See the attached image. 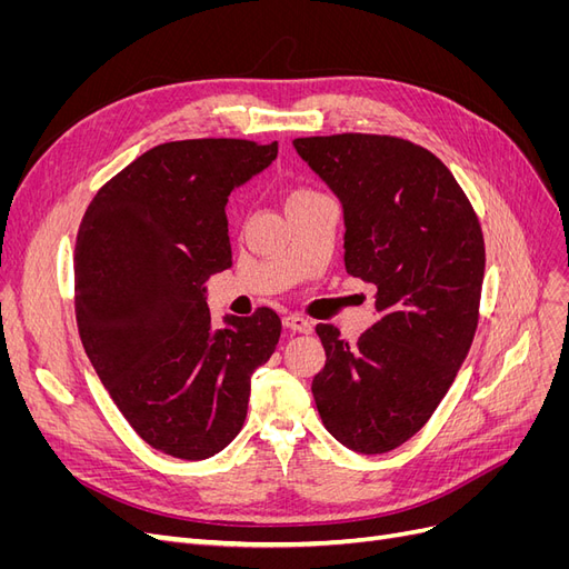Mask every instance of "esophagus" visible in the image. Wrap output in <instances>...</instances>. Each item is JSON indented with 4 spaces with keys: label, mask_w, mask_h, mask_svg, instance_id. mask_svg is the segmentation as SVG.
<instances>
[{
    "label": "esophagus",
    "mask_w": 569,
    "mask_h": 569,
    "mask_svg": "<svg viewBox=\"0 0 569 569\" xmlns=\"http://www.w3.org/2000/svg\"><path fill=\"white\" fill-rule=\"evenodd\" d=\"M282 322H284L287 330H291V332L308 335V332L313 330V322L308 320V318H303V316H299V313H289V316H284V318H282Z\"/></svg>",
    "instance_id": "34e87169"
}]
</instances>
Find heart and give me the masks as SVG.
Masks as SVG:
<instances>
[{
    "label": "heart",
    "mask_w": 569,
    "mask_h": 569,
    "mask_svg": "<svg viewBox=\"0 0 569 569\" xmlns=\"http://www.w3.org/2000/svg\"><path fill=\"white\" fill-rule=\"evenodd\" d=\"M318 192H313V189H291L289 197H287V206L295 203V201H301V199H308V197H316Z\"/></svg>",
    "instance_id": "heart-1"
}]
</instances>
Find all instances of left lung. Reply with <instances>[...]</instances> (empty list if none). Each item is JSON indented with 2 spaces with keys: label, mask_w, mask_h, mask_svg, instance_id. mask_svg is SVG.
<instances>
[{
  "label": "left lung",
  "mask_w": 569,
  "mask_h": 569,
  "mask_svg": "<svg viewBox=\"0 0 569 569\" xmlns=\"http://www.w3.org/2000/svg\"><path fill=\"white\" fill-rule=\"evenodd\" d=\"M299 157L343 209L347 272L377 287L380 313L356 343L318 325L313 377L322 425L356 453H387L420 432L453 385L477 330L485 237L432 151L387 134L299 137Z\"/></svg>",
  "instance_id": "obj_1"
}]
</instances>
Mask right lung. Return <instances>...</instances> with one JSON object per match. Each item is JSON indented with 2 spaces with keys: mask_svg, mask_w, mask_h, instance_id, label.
I'll return each instance as SVG.
<instances>
[{
  "mask_svg": "<svg viewBox=\"0 0 569 569\" xmlns=\"http://www.w3.org/2000/svg\"><path fill=\"white\" fill-rule=\"evenodd\" d=\"M278 142L182 140L144 151L99 189L76 239L84 353L151 449L211 458L244 425L251 375L282 322L272 308L213 327L206 280L232 266L226 206Z\"/></svg>",
  "mask_w": 569,
  "mask_h": 569,
  "instance_id": "1",
  "label": "right lung"
}]
</instances>
